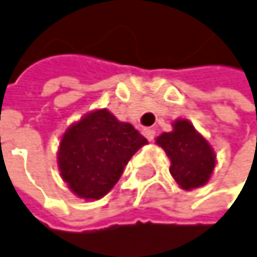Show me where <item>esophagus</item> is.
Segmentation results:
<instances>
[{"label":"esophagus","mask_w":257,"mask_h":257,"mask_svg":"<svg viewBox=\"0 0 257 257\" xmlns=\"http://www.w3.org/2000/svg\"><path fill=\"white\" fill-rule=\"evenodd\" d=\"M143 135L149 140V141H153L155 140V135H156V132H155V129H150V128H146L143 129Z\"/></svg>","instance_id":"34e87169"}]
</instances>
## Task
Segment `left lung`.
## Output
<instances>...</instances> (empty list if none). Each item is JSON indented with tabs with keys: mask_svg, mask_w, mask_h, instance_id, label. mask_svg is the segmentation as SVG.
Wrapping results in <instances>:
<instances>
[{
	"mask_svg": "<svg viewBox=\"0 0 257 257\" xmlns=\"http://www.w3.org/2000/svg\"><path fill=\"white\" fill-rule=\"evenodd\" d=\"M156 144L170 158V173L183 190H192L208 183L216 167V153L189 120H174L173 131L161 134Z\"/></svg>",
	"mask_w": 257,
	"mask_h": 257,
	"instance_id": "1",
	"label": "left lung"
}]
</instances>
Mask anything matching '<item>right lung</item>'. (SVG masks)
Returning <instances> with one entry per match:
<instances>
[{"label": "right lung", "mask_w": 257, "mask_h": 257, "mask_svg": "<svg viewBox=\"0 0 257 257\" xmlns=\"http://www.w3.org/2000/svg\"><path fill=\"white\" fill-rule=\"evenodd\" d=\"M147 140L107 108L93 110L61 137L58 168L68 189L86 201L101 199L120 179L125 165Z\"/></svg>", "instance_id": "right-lung-1"}]
</instances>
